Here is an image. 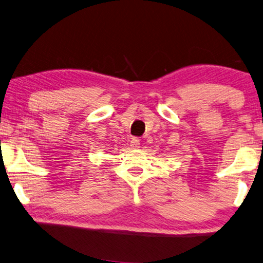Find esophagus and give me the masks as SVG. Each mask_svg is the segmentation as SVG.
Segmentation results:
<instances>
[{"instance_id": "34e87169", "label": "esophagus", "mask_w": 263, "mask_h": 263, "mask_svg": "<svg viewBox=\"0 0 263 263\" xmlns=\"http://www.w3.org/2000/svg\"><path fill=\"white\" fill-rule=\"evenodd\" d=\"M130 145H131L132 148H139V146H140V140H139L138 138H132Z\"/></svg>"}]
</instances>
